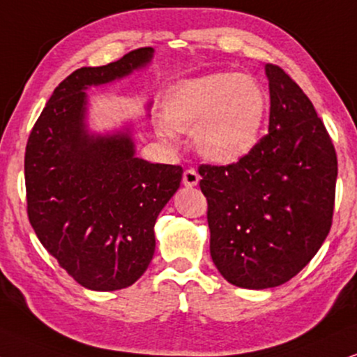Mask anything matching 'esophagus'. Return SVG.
<instances>
[{"mask_svg": "<svg viewBox=\"0 0 357 357\" xmlns=\"http://www.w3.org/2000/svg\"><path fill=\"white\" fill-rule=\"evenodd\" d=\"M183 183H184V186H188V188L196 186V184L199 183V173H197V171L192 169V168L186 169L183 173Z\"/></svg>", "mask_w": 357, "mask_h": 357, "instance_id": "34e87169", "label": "esophagus"}]
</instances>
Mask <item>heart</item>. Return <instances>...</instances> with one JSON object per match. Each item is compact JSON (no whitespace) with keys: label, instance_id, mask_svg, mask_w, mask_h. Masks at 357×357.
<instances>
[{"label":"heart","instance_id":"1","mask_svg":"<svg viewBox=\"0 0 357 357\" xmlns=\"http://www.w3.org/2000/svg\"><path fill=\"white\" fill-rule=\"evenodd\" d=\"M267 110V92L255 77L219 72L176 85L166 97L165 119H158L155 128L171 145L176 143L174 130H192L201 156L231 165L257 146Z\"/></svg>","mask_w":357,"mask_h":357}]
</instances>
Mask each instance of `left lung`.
<instances>
[{
  "mask_svg": "<svg viewBox=\"0 0 357 357\" xmlns=\"http://www.w3.org/2000/svg\"><path fill=\"white\" fill-rule=\"evenodd\" d=\"M268 133L241 161L201 165L211 257L232 285L288 282L329 234L337 158L313 103L282 67L267 64Z\"/></svg>",
  "mask_w": 357,
  "mask_h": 357,
  "instance_id": "1",
  "label": "left lung"
}]
</instances>
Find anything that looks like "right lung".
Listing matches in <instances>:
<instances>
[{
	"instance_id": "add662e5",
	"label": "right lung",
	"mask_w": 357,
	"mask_h": 357,
	"mask_svg": "<svg viewBox=\"0 0 357 357\" xmlns=\"http://www.w3.org/2000/svg\"><path fill=\"white\" fill-rule=\"evenodd\" d=\"M151 47L74 70L57 85L31 130L24 155L28 218L49 254L80 285H133L155 254L158 214L178 191L183 168L135 156L128 132L90 135L84 90L146 66Z\"/></svg>"
}]
</instances>
